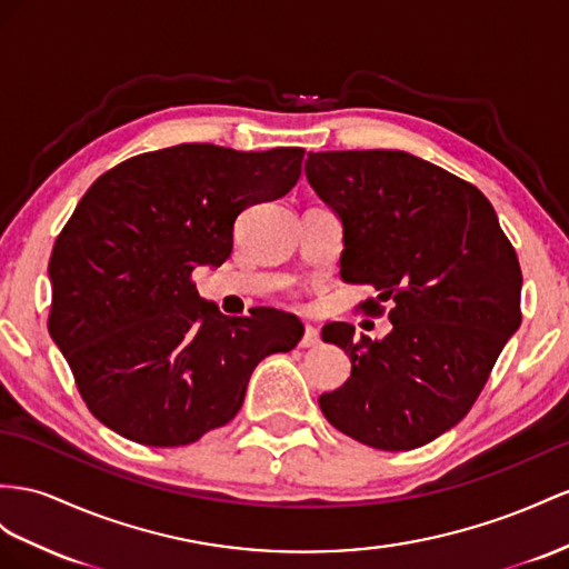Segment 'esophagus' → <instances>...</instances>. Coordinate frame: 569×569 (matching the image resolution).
Wrapping results in <instances>:
<instances>
[{
  "label": "esophagus",
  "mask_w": 569,
  "mask_h": 569,
  "mask_svg": "<svg viewBox=\"0 0 569 569\" xmlns=\"http://www.w3.org/2000/svg\"><path fill=\"white\" fill-rule=\"evenodd\" d=\"M319 343H322V339H319V331L312 325H305V333L300 339V346L302 348H317Z\"/></svg>",
  "instance_id": "34e87169"
}]
</instances>
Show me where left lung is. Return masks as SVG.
Here are the masks:
<instances>
[{
  "label": "left lung",
  "instance_id": "left-lung-1",
  "mask_svg": "<svg viewBox=\"0 0 569 569\" xmlns=\"http://www.w3.org/2000/svg\"><path fill=\"white\" fill-rule=\"evenodd\" d=\"M305 174L341 218V279L380 290L370 312L391 300L385 339L322 329L351 377L319 409L368 447H423L469 413L521 325L515 247L473 184L406 151L308 153Z\"/></svg>",
  "mask_w": 569,
  "mask_h": 569
}]
</instances>
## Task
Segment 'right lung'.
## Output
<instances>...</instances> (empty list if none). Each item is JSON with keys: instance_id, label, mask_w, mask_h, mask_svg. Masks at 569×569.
I'll list each match as a JSON object with an SVG mask.
<instances>
[{"instance_id": "1", "label": "right lung", "mask_w": 569, "mask_h": 569, "mask_svg": "<svg viewBox=\"0 0 569 569\" xmlns=\"http://www.w3.org/2000/svg\"><path fill=\"white\" fill-rule=\"evenodd\" d=\"M302 153L180 143L124 160L81 197L50 257L48 327L100 423L139 445H192L236 418L261 360L298 346L296 317H228L192 271L223 264L236 218L288 194Z\"/></svg>"}]
</instances>
